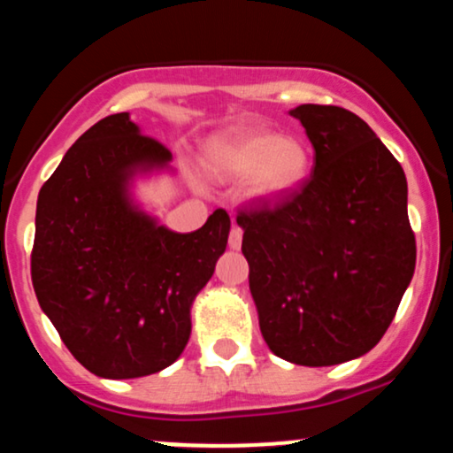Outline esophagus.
Masks as SVG:
<instances>
[{
	"instance_id": "obj_1",
	"label": "esophagus",
	"mask_w": 453,
	"mask_h": 453,
	"mask_svg": "<svg viewBox=\"0 0 453 453\" xmlns=\"http://www.w3.org/2000/svg\"><path fill=\"white\" fill-rule=\"evenodd\" d=\"M227 242H230L232 249H241V244H242V230H241V227H238V226L232 227Z\"/></svg>"
}]
</instances>
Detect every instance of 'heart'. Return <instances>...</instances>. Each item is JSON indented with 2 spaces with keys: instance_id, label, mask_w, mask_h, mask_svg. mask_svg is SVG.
<instances>
[{
  "instance_id": "1",
  "label": "heart",
  "mask_w": 453,
  "mask_h": 453,
  "mask_svg": "<svg viewBox=\"0 0 453 453\" xmlns=\"http://www.w3.org/2000/svg\"><path fill=\"white\" fill-rule=\"evenodd\" d=\"M209 165L227 176L251 174L249 191L273 200L303 183L311 170V155L303 140L279 138L268 129H247L212 144Z\"/></svg>"
}]
</instances>
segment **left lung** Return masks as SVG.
<instances>
[{
    "mask_svg": "<svg viewBox=\"0 0 453 453\" xmlns=\"http://www.w3.org/2000/svg\"><path fill=\"white\" fill-rule=\"evenodd\" d=\"M292 117L315 149L313 173L236 223L264 341L288 362L332 366L381 341L413 277L407 179L357 114L303 104Z\"/></svg>",
    "mask_w": 453,
    "mask_h": 453,
    "instance_id": "8db88e82",
    "label": "left lung"
}]
</instances>
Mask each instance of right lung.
Returning a JSON list of instances; mask_svg holds the SVG:
<instances>
[{
    "mask_svg": "<svg viewBox=\"0 0 453 453\" xmlns=\"http://www.w3.org/2000/svg\"><path fill=\"white\" fill-rule=\"evenodd\" d=\"M173 159L111 114L72 144L40 189L31 280L64 345L97 377L134 379L170 366L189 341V309L227 244L230 215L176 234L129 204L136 168Z\"/></svg>",
    "mask_w": 453,
    "mask_h": 453,
    "instance_id": "right-lung-1",
    "label": "right lung"
}]
</instances>
